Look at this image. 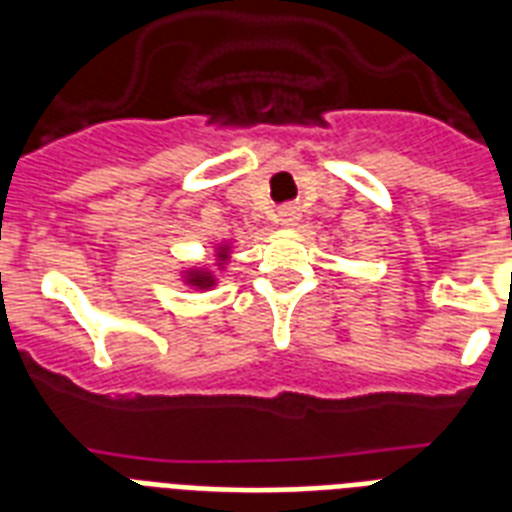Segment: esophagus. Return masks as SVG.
I'll return each mask as SVG.
<instances>
[{
    "instance_id": "esophagus-1",
    "label": "esophagus",
    "mask_w": 512,
    "mask_h": 512,
    "mask_svg": "<svg viewBox=\"0 0 512 512\" xmlns=\"http://www.w3.org/2000/svg\"><path fill=\"white\" fill-rule=\"evenodd\" d=\"M297 220H300V212H297L295 207H284L279 212V223L284 225V228H292V225H297Z\"/></svg>"
}]
</instances>
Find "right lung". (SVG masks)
Wrapping results in <instances>:
<instances>
[{"instance_id": "obj_1", "label": "right lung", "mask_w": 512, "mask_h": 512, "mask_svg": "<svg viewBox=\"0 0 512 512\" xmlns=\"http://www.w3.org/2000/svg\"><path fill=\"white\" fill-rule=\"evenodd\" d=\"M228 252H231V247L228 244H220L217 247V265L223 268L225 260H228ZM185 284H191V287L196 289H209V287H215L217 279H215V273L209 271V268H188L185 271Z\"/></svg>"}]
</instances>
